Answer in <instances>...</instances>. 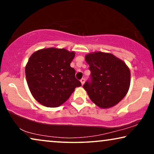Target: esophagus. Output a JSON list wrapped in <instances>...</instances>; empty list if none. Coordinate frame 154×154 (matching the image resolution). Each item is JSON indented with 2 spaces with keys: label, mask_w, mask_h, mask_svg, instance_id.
Here are the masks:
<instances>
[{
  "label": "esophagus",
  "mask_w": 154,
  "mask_h": 154,
  "mask_svg": "<svg viewBox=\"0 0 154 154\" xmlns=\"http://www.w3.org/2000/svg\"><path fill=\"white\" fill-rule=\"evenodd\" d=\"M85 79H82L81 80V83L82 85H83L84 83H85Z\"/></svg>",
  "instance_id": "1"
}]
</instances>
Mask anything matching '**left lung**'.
Wrapping results in <instances>:
<instances>
[{
  "instance_id": "1",
  "label": "left lung",
  "mask_w": 154,
  "mask_h": 154,
  "mask_svg": "<svg viewBox=\"0 0 154 154\" xmlns=\"http://www.w3.org/2000/svg\"><path fill=\"white\" fill-rule=\"evenodd\" d=\"M91 71L83 85L90 100L102 109L110 108L123 100L130 84V71L125 63L113 54L95 52L85 55Z\"/></svg>"
}]
</instances>
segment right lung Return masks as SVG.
Masks as SVG:
<instances>
[{"mask_svg":"<svg viewBox=\"0 0 154 154\" xmlns=\"http://www.w3.org/2000/svg\"><path fill=\"white\" fill-rule=\"evenodd\" d=\"M74 52L50 48L31 54L25 68L29 88L35 100L47 107H57L81 83L71 67Z\"/></svg>","mask_w":154,"mask_h":154,"instance_id":"obj_1","label":"right lung"}]
</instances>
